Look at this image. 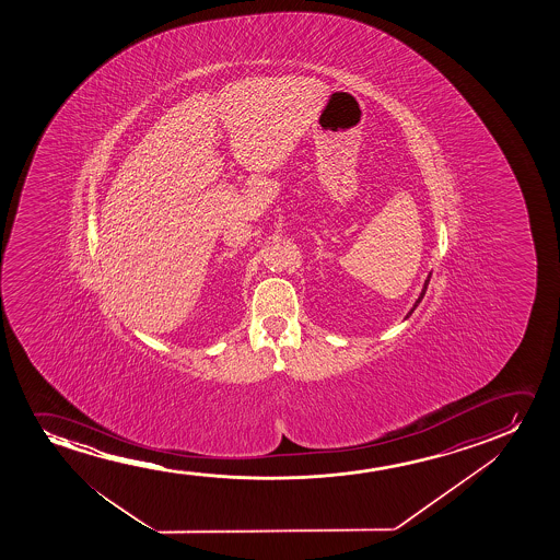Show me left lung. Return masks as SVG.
Here are the masks:
<instances>
[{
	"instance_id": "8db88e82",
	"label": "left lung",
	"mask_w": 560,
	"mask_h": 560,
	"mask_svg": "<svg viewBox=\"0 0 560 560\" xmlns=\"http://www.w3.org/2000/svg\"><path fill=\"white\" fill-rule=\"evenodd\" d=\"M430 277H432V271H430L429 277H427V279H424V284H422L421 294H419V299L415 300L413 307H411V310H409V312H407L406 319H407V317H409V315L413 314L415 310H417V306H419V304H421V300L424 299V294H427V289H429Z\"/></svg>"
}]
</instances>
